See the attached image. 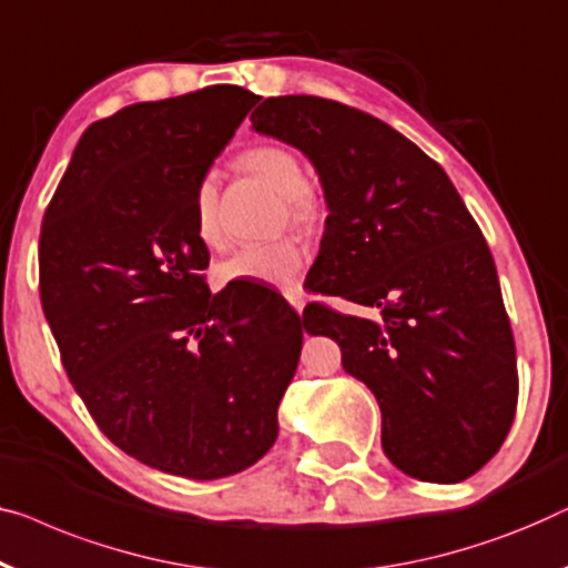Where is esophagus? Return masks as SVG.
Wrapping results in <instances>:
<instances>
[{"label":"esophagus","mask_w":568,"mask_h":568,"mask_svg":"<svg viewBox=\"0 0 568 568\" xmlns=\"http://www.w3.org/2000/svg\"><path fill=\"white\" fill-rule=\"evenodd\" d=\"M284 297H286V302H290L292 307L297 310L300 315H302V310H304V294H302V290H292V292H286Z\"/></svg>","instance_id":"34e87169"}]
</instances>
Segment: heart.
<instances>
[{
	"label": "heart",
	"instance_id": "1",
	"mask_svg": "<svg viewBox=\"0 0 568 568\" xmlns=\"http://www.w3.org/2000/svg\"><path fill=\"white\" fill-rule=\"evenodd\" d=\"M245 171L258 176L266 186L282 196L290 220L300 227H310L320 220L323 202L307 186V171L292 148L256 145L241 155ZM194 230L204 245H217V186L215 179L204 176L194 192ZM304 268V253L294 241L243 245L215 268L220 284L266 282L278 290H294Z\"/></svg>",
	"mask_w": 568,
	"mask_h": 568
}]
</instances>
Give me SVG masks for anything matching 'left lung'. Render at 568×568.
Wrapping results in <instances>:
<instances>
[{"instance_id":"obj_1","label":"left lung","mask_w":568,"mask_h":568,"mask_svg":"<svg viewBox=\"0 0 568 568\" xmlns=\"http://www.w3.org/2000/svg\"><path fill=\"white\" fill-rule=\"evenodd\" d=\"M253 130L307 155L325 233L310 290L379 317L304 310L374 392L382 448L420 481L456 484L503 446L517 407L515 341L489 245L438 163L413 141L323 97H268Z\"/></svg>"}]
</instances>
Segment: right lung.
<instances>
[{"mask_svg": "<svg viewBox=\"0 0 568 568\" xmlns=\"http://www.w3.org/2000/svg\"><path fill=\"white\" fill-rule=\"evenodd\" d=\"M256 94L217 84L92 122L40 227V302L100 430L138 462L223 479L258 462L302 351L300 315L212 294L194 192Z\"/></svg>", "mask_w": 568, "mask_h": 568, "instance_id": "obj_1", "label": "right lung"}]
</instances>
